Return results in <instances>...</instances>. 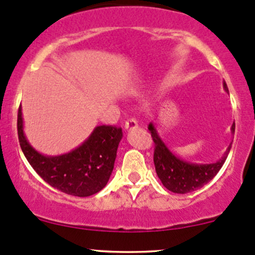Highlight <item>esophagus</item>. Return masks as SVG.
I'll return each instance as SVG.
<instances>
[{
    "label": "esophagus",
    "mask_w": 255,
    "mask_h": 255,
    "mask_svg": "<svg viewBox=\"0 0 255 255\" xmlns=\"http://www.w3.org/2000/svg\"><path fill=\"white\" fill-rule=\"evenodd\" d=\"M124 128L125 130H133V128H137V122L135 119H128L125 122Z\"/></svg>",
    "instance_id": "esophagus-1"
}]
</instances>
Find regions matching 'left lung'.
Returning a JSON list of instances; mask_svg holds the SVG:
<instances>
[{
	"label": "left lung",
	"instance_id": "8db88e82",
	"mask_svg": "<svg viewBox=\"0 0 255 255\" xmlns=\"http://www.w3.org/2000/svg\"><path fill=\"white\" fill-rule=\"evenodd\" d=\"M224 89L229 92L227 85L224 81ZM148 130L150 131L153 142H154V166L157 171L158 177L160 179L164 187L174 193H190L198 188L203 187L205 183H208L213 177L218 174L221 166L225 163L227 155H229L231 144L227 147L226 152L223 157L215 163L210 164H194L180 159L177 155H175L170 149L168 148L163 139L160 138L157 128L153 123L148 125ZM231 132L235 133V123L231 127Z\"/></svg>",
	"mask_w": 255,
	"mask_h": 255
}]
</instances>
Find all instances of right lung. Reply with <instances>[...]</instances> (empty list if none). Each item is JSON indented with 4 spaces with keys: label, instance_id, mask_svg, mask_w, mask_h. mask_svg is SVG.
<instances>
[{
    "label": "right lung",
    "instance_id": "obj_1",
    "mask_svg": "<svg viewBox=\"0 0 255 255\" xmlns=\"http://www.w3.org/2000/svg\"><path fill=\"white\" fill-rule=\"evenodd\" d=\"M17 127L24 155L34 170L52 187L72 196L89 197L100 192L107 185L123 137L122 128L96 127L86 141L69 153L43 155L25 137L21 107L18 111Z\"/></svg>",
    "mask_w": 255,
    "mask_h": 255
}]
</instances>
